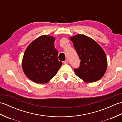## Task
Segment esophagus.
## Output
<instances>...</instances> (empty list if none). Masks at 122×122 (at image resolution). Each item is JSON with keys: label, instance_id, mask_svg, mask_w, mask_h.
Returning <instances> with one entry per match:
<instances>
[{"label": "esophagus", "instance_id": "obj_1", "mask_svg": "<svg viewBox=\"0 0 122 122\" xmlns=\"http://www.w3.org/2000/svg\"><path fill=\"white\" fill-rule=\"evenodd\" d=\"M68 60H65L64 61H63V63H64V64H67V63H68Z\"/></svg>", "mask_w": 122, "mask_h": 122}]
</instances>
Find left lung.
I'll list each match as a JSON object with an SVG mask.
<instances>
[{
  "mask_svg": "<svg viewBox=\"0 0 122 122\" xmlns=\"http://www.w3.org/2000/svg\"><path fill=\"white\" fill-rule=\"evenodd\" d=\"M78 54L80 66L75 73L86 82H94L104 76L107 66L105 53L98 44L87 36L77 35L70 38Z\"/></svg>",
  "mask_w": 122,
  "mask_h": 122,
  "instance_id": "8db88e82",
  "label": "left lung"
}]
</instances>
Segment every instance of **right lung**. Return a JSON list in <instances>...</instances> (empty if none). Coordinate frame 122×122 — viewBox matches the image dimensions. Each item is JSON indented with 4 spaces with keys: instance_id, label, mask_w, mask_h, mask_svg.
Returning <instances> with one entry per match:
<instances>
[{
    "instance_id": "1",
    "label": "right lung",
    "mask_w": 122,
    "mask_h": 122,
    "mask_svg": "<svg viewBox=\"0 0 122 122\" xmlns=\"http://www.w3.org/2000/svg\"><path fill=\"white\" fill-rule=\"evenodd\" d=\"M54 38L40 36L25 50L22 66L26 76L37 83H47L53 78L62 64L58 59V52L54 46Z\"/></svg>"
}]
</instances>
